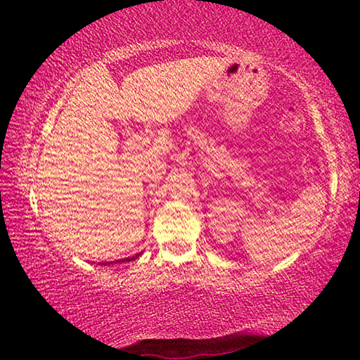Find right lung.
<instances>
[{"mask_svg":"<svg viewBox=\"0 0 360 360\" xmlns=\"http://www.w3.org/2000/svg\"><path fill=\"white\" fill-rule=\"evenodd\" d=\"M139 255V254H138ZM138 255H133V257H127V259H120V260H117V262H109L108 265H111V264H124V262H131V260H135ZM106 265V264H105Z\"/></svg>","mask_w":360,"mask_h":360,"instance_id":"add662e5","label":"right lung"}]
</instances>
